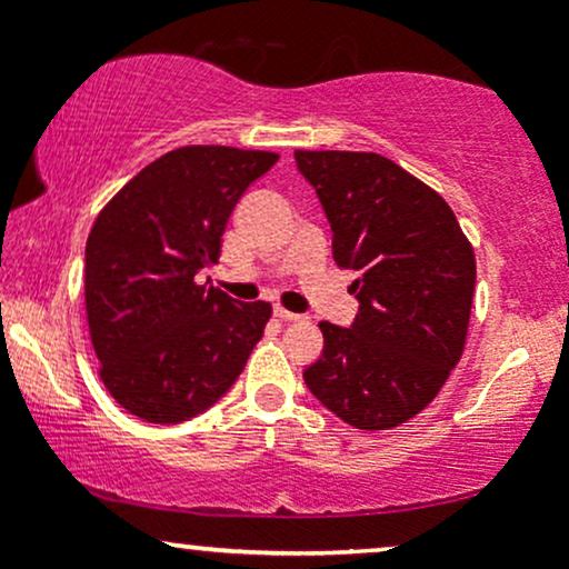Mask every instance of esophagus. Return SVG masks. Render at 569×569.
Returning <instances> with one entry per match:
<instances>
[{
	"label": "esophagus",
	"mask_w": 569,
	"mask_h": 569,
	"mask_svg": "<svg viewBox=\"0 0 569 569\" xmlns=\"http://www.w3.org/2000/svg\"><path fill=\"white\" fill-rule=\"evenodd\" d=\"M272 312H276V318H278V321H293V323H297V321H305V316H299V312H291V310H286V307H276V310H272Z\"/></svg>",
	"instance_id": "34e87169"
}]
</instances>
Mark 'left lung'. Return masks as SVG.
I'll return each mask as SVG.
<instances>
[{
    "mask_svg": "<svg viewBox=\"0 0 569 569\" xmlns=\"http://www.w3.org/2000/svg\"><path fill=\"white\" fill-rule=\"evenodd\" d=\"M299 173L329 219L335 262L358 272L350 329L321 321L310 393L339 420L388 430L439 396L466 348L473 246L436 189L377 152H305Z\"/></svg>",
    "mask_w": 569,
    "mask_h": 569,
    "instance_id": "1",
    "label": "left lung"
}]
</instances>
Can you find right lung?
Here are the masks:
<instances>
[{"label": "right lung", "instance_id": "right-lung-1", "mask_svg": "<svg viewBox=\"0 0 569 569\" xmlns=\"http://www.w3.org/2000/svg\"><path fill=\"white\" fill-rule=\"evenodd\" d=\"M278 162L257 149L181 147L149 162L98 213L84 246V312L101 382L130 415L173 426L219 401L270 321L194 276L251 181Z\"/></svg>", "mask_w": 569, "mask_h": 569}]
</instances>
